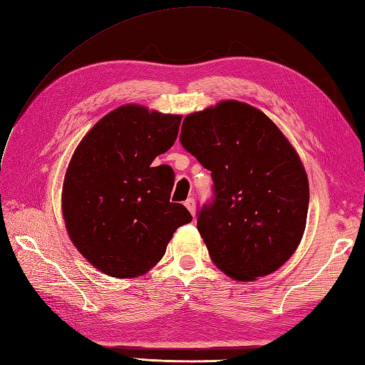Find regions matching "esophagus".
<instances>
[{"label": "esophagus", "instance_id": "esophagus-1", "mask_svg": "<svg viewBox=\"0 0 365 365\" xmlns=\"http://www.w3.org/2000/svg\"><path fill=\"white\" fill-rule=\"evenodd\" d=\"M184 205H185L187 209H189V212L195 216V212H196V204H195V200H193V198H189V200H187V201L184 202Z\"/></svg>", "mask_w": 365, "mask_h": 365}]
</instances>
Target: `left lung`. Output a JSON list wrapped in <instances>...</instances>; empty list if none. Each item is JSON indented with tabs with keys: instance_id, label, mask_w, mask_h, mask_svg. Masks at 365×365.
<instances>
[{
	"instance_id": "8db88e82",
	"label": "left lung",
	"mask_w": 365,
	"mask_h": 365,
	"mask_svg": "<svg viewBox=\"0 0 365 365\" xmlns=\"http://www.w3.org/2000/svg\"><path fill=\"white\" fill-rule=\"evenodd\" d=\"M180 143L212 172L198 230L212 261L238 281L265 277L302 238L309 180L298 153L255 107L224 101L184 118Z\"/></svg>"
}]
</instances>
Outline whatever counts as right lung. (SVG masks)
Returning a JSON list of instances; mask_svg holds the SVG:
<instances>
[{
    "instance_id": "add662e5",
    "label": "right lung",
    "mask_w": 365,
    "mask_h": 365,
    "mask_svg": "<svg viewBox=\"0 0 365 365\" xmlns=\"http://www.w3.org/2000/svg\"><path fill=\"white\" fill-rule=\"evenodd\" d=\"M180 115L123 106L76 147L63 187V213L75 247L109 277L133 278L158 262L175 230L192 221L170 202L175 172L153 165L178 136Z\"/></svg>"
}]
</instances>
